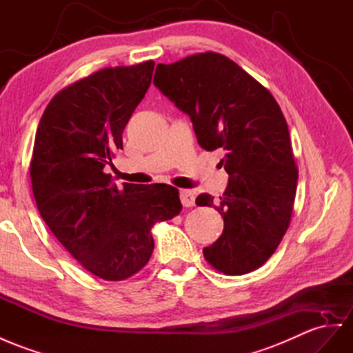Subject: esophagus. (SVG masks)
Wrapping results in <instances>:
<instances>
[{
  "label": "esophagus",
  "instance_id": "1",
  "mask_svg": "<svg viewBox=\"0 0 353 353\" xmlns=\"http://www.w3.org/2000/svg\"><path fill=\"white\" fill-rule=\"evenodd\" d=\"M180 201L185 207H192L195 204V194L189 189H180Z\"/></svg>",
  "mask_w": 353,
  "mask_h": 353
}]
</instances>
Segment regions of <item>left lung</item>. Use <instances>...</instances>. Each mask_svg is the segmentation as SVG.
<instances>
[{"label":"left lung","instance_id":"obj_1","mask_svg":"<svg viewBox=\"0 0 353 353\" xmlns=\"http://www.w3.org/2000/svg\"><path fill=\"white\" fill-rule=\"evenodd\" d=\"M155 85L191 117L198 144L221 149L228 186L219 203L209 194L223 231L204 258L223 274H246L274 254L291 221L298 170L285 116L274 97L230 58L205 52L158 64Z\"/></svg>","mask_w":353,"mask_h":353}]
</instances>
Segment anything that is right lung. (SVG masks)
I'll return each instance as SVG.
<instances>
[{
    "instance_id": "obj_1",
    "label": "right lung",
    "mask_w": 353,
    "mask_h": 353,
    "mask_svg": "<svg viewBox=\"0 0 353 353\" xmlns=\"http://www.w3.org/2000/svg\"><path fill=\"white\" fill-rule=\"evenodd\" d=\"M153 68V61L104 68L62 89L35 134L30 174L41 218L71 256L104 280L139 273L152 256L153 223L182 210L173 186L117 188L104 173Z\"/></svg>"
}]
</instances>
